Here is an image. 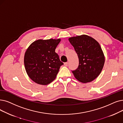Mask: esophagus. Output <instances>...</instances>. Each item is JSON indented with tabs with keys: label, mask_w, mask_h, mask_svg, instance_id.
Instances as JSON below:
<instances>
[{
	"label": "esophagus",
	"mask_w": 123,
	"mask_h": 123,
	"mask_svg": "<svg viewBox=\"0 0 123 123\" xmlns=\"http://www.w3.org/2000/svg\"><path fill=\"white\" fill-rule=\"evenodd\" d=\"M64 65H65V66H68V62H65V63H64Z\"/></svg>",
	"instance_id": "34e87169"
}]
</instances>
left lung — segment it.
Returning a JSON list of instances; mask_svg holds the SVG:
<instances>
[{"mask_svg":"<svg viewBox=\"0 0 123 123\" xmlns=\"http://www.w3.org/2000/svg\"><path fill=\"white\" fill-rule=\"evenodd\" d=\"M79 58V65L72 71L78 81L87 83L98 77L103 68L105 58L98 43L87 35L69 38Z\"/></svg>","mask_w":123,"mask_h":123,"instance_id":"obj_1","label":"left lung"}]
</instances>
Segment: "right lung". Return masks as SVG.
Here are the masks:
<instances>
[{
  "label": "right lung",
  "mask_w": 123,
  "mask_h": 123,
  "mask_svg": "<svg viewBox=\"0 0 123 123\" xmlns=\"http://www.w3.org/2000/svg\"><path fill=\"white\" fill-rule=\"evenodd\" d=\"M61 40L50 39L34 42L26 50L24 57L25 69L35 82L47 85L56 78L60 66V60L55 49Z\"/></svg>",
  "instance_id": "add662e5"
}]
</instances>
